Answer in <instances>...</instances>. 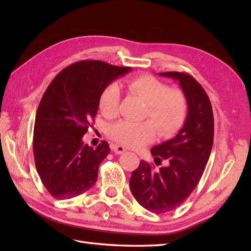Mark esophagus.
<instances>
[{"label": "esophagus", "instance_id": "1", "mask_svg": "<svg viewBox=\"0 0 251 251\" xmlns=\"http://www.w3.org/2000/svg\"><path fill=\"white\" fill-rule=\"evenodd\" d=\"M111 149L115 154H122V153H124L126 151V149L124 147L119 146V145H112Z\"/></svg>", "mask_w": 251, "mask_h": 251}]
</instances>
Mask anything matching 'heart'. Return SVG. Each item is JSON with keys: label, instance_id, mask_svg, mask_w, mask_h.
Returning a JSON list of instances; mask_svg holds the SVG:
<instances>
[{"label": "heart", "instance_id": "1", "mask_svg": "<svg viewBox=\"0 0 251 251\" xmlns=\"http://www.w3.org/2000/svg\"><path fill=\"white\" fill-rule=\"evenodd\" d=\"M127 89L140 97L147 104L145 117L150 122L134 123L121 121L110 126L109 137L112 140L128 148H140L156 135L161 138L173 136L185 119L188 100L180 89L152 75H140L126 82ZM121 93L116 84L106 86L99 98V109L106 119L119 114Z\"/></svg>", "mask_w": 251, "mask_h": 251}]
</instances>
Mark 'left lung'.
<instances>
[{"mask_svg":"<svg viewBox=\"0 0 251 251\" xmlns=\"http://www.w3.org/2000/svg\"><path fill=\"white\" fill-rule=\"evenodd\" d=\"M161 76L177 79L188 100V115L173 139L151 149L156 169L146 161L129 180L132 195L147 210L164 214L179 207L194 191L204 174L214 142V114L210 100L201 84L188 73L164 72Z\"/></svg>","mask_w":251,"mask_h":251,"instance_id":"1","label":"left lung"}]
</instances>
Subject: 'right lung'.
<instances>
[{"label":"right lung","mask_w":251,"mask_h":251,"mask_svg":"<svg viewBox=\"0 0 251 251\" xmlns=\"http://www.w3.org/2000/svg\"><path fill=\"white\" fill-rule=\"evenodd\" d=\"M129 71L103 61H78L47 87L36 111L33 153L37 174L55 199L81 195L97 181L110 148L106 141L96 149L84 145L83 136L97 115L102 90Z\"/></svg>","instance_id":"1"}]
</instances>
